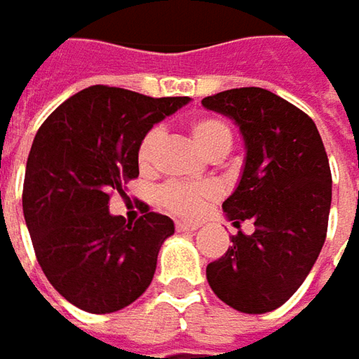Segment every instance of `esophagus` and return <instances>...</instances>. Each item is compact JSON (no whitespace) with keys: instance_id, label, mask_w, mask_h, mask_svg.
Segmentation results:
<instances>
[{"instance_id":"obj_1","label":"esophagus","mask_w":359,"mask_h":359,"mask_svg":"<svg viewBox=\"0 0 359 359\" xmlns=\"http://www.w3.org/2000/svg\"><path fill=\"white\" fill-rule=\"evenodd\" d=\"M175 229H177L180 233H191V231L198 229V226H196V224H186V222H177V224H175Z\"/></svg>"}]
</instances>
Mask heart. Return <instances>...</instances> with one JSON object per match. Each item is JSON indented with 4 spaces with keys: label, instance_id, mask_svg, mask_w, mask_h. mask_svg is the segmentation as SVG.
Returning <instances> with one entry per match:
<instances>
[{
    "label": "heart",
    "instance_id": "obj_1",
    "mask_svg": "<svg viewBox=\"0 0 359 359\" xmlns=\"http://www.w3.org/2000/svg\"><path fill=\"white\" fill-rule=\"evenodd\" d=\"M189 133L196 145L205 158H224L231 149L233 135L226 121L217 118H198L189 123ZM163 131L154 128L144 135L142 144L137 147V161L142 168H147L154 159V154L161 142ZM159 203L170 210L172 214L182 217H194L205 208L208 201L217 198V187L214 184H198V186H163L159 189Z\"/></svg>",
    "mask_w": 359,
    "mask_h": 359
}]
</instances>
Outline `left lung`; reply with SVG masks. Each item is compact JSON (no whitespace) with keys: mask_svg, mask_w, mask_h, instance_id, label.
I'll list each match as a JSON object with an SVG mask.
<instances>
[{"mask_svg":"<svg viewBox=\"0 0 359 359\" xmlns=\"http://www.w3.org/2000/svg\"><path fill=\"white\" fill-rule=\"evenodd\" d=\"M201 105L240 128L245 147L238 187L224 201L238 231L233 245L205 268L210 287L243 313L285 304L322 252L332 205V173L316 123L296 105L262 88L203 97Z\"/></svg>","mask_w":359,"mask_h":359,"instance_id":"1","label":"left lung"}]
</instances>
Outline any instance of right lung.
I'll return each mask as SVG.
<instances>
[{"mask_svg":"<svg viewBox=\"0 0 359 359\" xmlns=\"http://www.w3.org/2000/svg\"><path fill=\"white\" fill-rule=\"evenodd\" d=\"M186 104L189 97L91 86L63 102L35 133L23 217L46 278L79 310H121L154 280L173 222L156 212L126 222L109 214V194H123L121 186L140 175L145 133Z\"/></svg>","mask_w":359,"mask_h":359,"instance_id":"add662e5","label":"right lung"}]
</instances>
